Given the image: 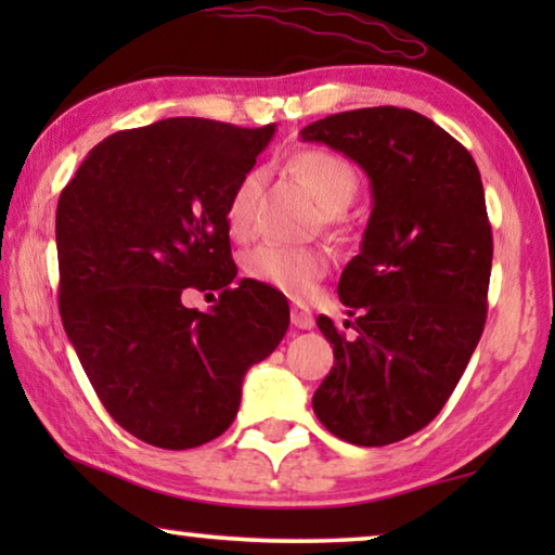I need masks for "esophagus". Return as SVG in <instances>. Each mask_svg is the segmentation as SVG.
Segmentation results:
<instances>
[{
  "instance_id": "esophagus-1",
  "label": "esophagus",
  "mask_w": 555,
  "mask_h": 555,
  "mask_svg": "<svg viewBox=\"0 0 555 555\" xmlns=\"http://www.w3.org/2000/svg\"><path fill=\"white\" fill-rule=\"evenodd\" d=\"M291 318H293L295 328H300V331H310V328H313V325H315L313 313H310V310L302 308V306H295Z\"/></svg>"
}]
</instances>
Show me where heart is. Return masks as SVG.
<instances>
[{
    "mask_svg": "<svg viewBox=\"0 0 555 555\" xmlns=\"http://www.w3.org/2000/svg\"><path fill=\"white\" fill-rule=\"evenodd\" d=\"M287 169L295 181L318 202L325 222H336L348 204L359 194V171L346 156L328 149H306L291 156ZM260 189V173L247 171L232 189L227 202V227L232 237H247L253 227V207ZM328 260L321 249L260 245L247 255L245 270L253 280L275 287L291 298H306L313 291L315 280L323 278Z\"/></svg>",
    "mask_w": 555,
    "mask_h": 555,
    "instance_id": "1",
    "label": "heart"
}]
</instances>
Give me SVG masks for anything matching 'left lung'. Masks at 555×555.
I'll use <instances>...</instances> for the list:
<instances>
[{"label":"left lung","instance_id":"1","mask_svg":"<svg viewBox=\"0 0 555 555\" xmlns=\"http://www.w3.org/2000/svg\"><path fill=\"white\" fill-rule=\"evenodd\" d=\"M300 135L353 158L374 196L338 283L353 336L318 318L336 363L313 412L344 442H399L442 412L482 336L492 230L480 171L435 120L393 105L336 113Z\"/></svg>","mask_w":555,"mask_h":555}]
</instances>
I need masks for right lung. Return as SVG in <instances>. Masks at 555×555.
Here are the masks:
<instances>
[{"instance_id":"add662e5","label":"right lung","mask_w":555,"mask_h":555,"mask_svg":"<svg viewBox=\"0 0 555 555\" xmlns=\"http://www.w3.org/2000/svg\"><path fill=\"white\" fill-rule=\"evenodd\" d=\"M275 126L166 118L86 156L57 202L60 315L105 412L164 450L222 435L242 378L291 325L270 285L240 280L227 202ZM219 292L209 314L180 302Z\"/></svg>"}]
</instances>
